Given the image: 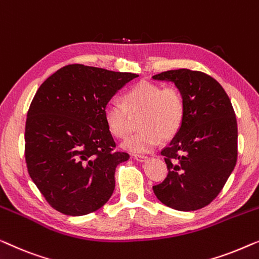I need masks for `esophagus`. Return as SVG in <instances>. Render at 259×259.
I'll return each mask as SVG.
<instances>
[{
  "mask_svg": "<svg viewBox=\"0 0 259 259\" xmlns=\"http://www.w3.org/2000/svg\"><path fill=\"white\" fill-rule=\"evenodd\" d=\"M147 158L148 156H144V155H134V159H136L138 162H144Z\"/></svg>",
  "mask_w": 259,
  "mask_h": 259,
  "instance_id": "esophagus-1",
  "label": "esophagus"
}]
</instances>
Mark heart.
<instances>
[{"mask_svg": "<svg viewBox=\"0 0 259 259\" xmlns=\"http://www.w3.org/2000/svg\"><path fill=\"white\" fill-rule=\"evenodd\" d=\"M124 104L110 101L104 108L105 121L116 137H128L134 130L133 117H141L140 133L128 138L123 148L131 152H148L161 138L169 140L180 130L184 118L183 95L175 87L140 82L124 96Z\"/></svg>", "mask_w": 259, "mask_h": 259, "instance_id": "obj_1", "label": "heart"}]
</instances>
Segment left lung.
Wrapping results in <instances>:
<instances>
[{"label": "left lung", "mask_w": 259, "mask_h": 259, "mask_svg": "<svg viewBox=\"0 0 259 259\" xmlns=\"http://www.w3.org/2000/svg\"><path fill=\"white\" fill-rule=\"evenodd\" d=\"M152 78L175 83L185 104L180 130L161 151L167 176L152 189L171 209H202L217 197L237 162V121L230 98L202 71L178 69Z\"/></svg>", "instance_id": "obj_1"}]
</instances>
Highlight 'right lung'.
I'll return each instance as SVG.
<instances>
[{
	"label": "right lung",
	"mask_w": 259,
	"mask_h": 259,
	"mask_svg": "<svg viewBox=\"0 0 259 259\" xmlns=\"http://www.w3.org/2000/svg\"><path fill=\"white\" fill-rule=\"evenodd\" d=\"M136 77L69 64L35 94L25 122V162L32 182L55 210L83 216L111 197L116 166L129 155L114 150L104 108Z\"/></svg>",
	"instance_id": "add662e5"
}]
</instances>
